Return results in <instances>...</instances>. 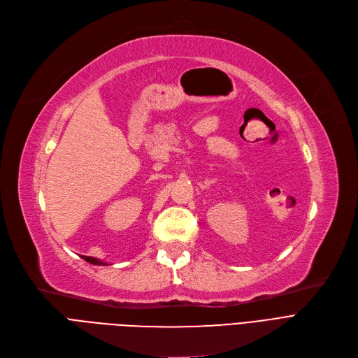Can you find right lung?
<instances>
[{"label":"right lung","mask_w":358,"mask_h":358,"mask_svg":"<svg viewBox=\"0 0 358 358\" xmlns=\"http://www.w3.org/2000/svg\"><path fill=\"white\" fill-rule=\"evenodd\" d=\"M83 258H84L87 262H90V264H94V266H106V262H103L101 259L94 258V257H87V255H83Z\"/></svg>","instance_id":"add662e5"}]
</instances>
